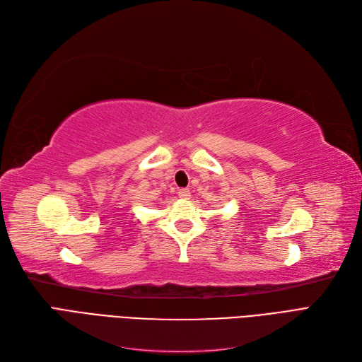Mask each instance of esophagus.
<instances>
[{"mask_svg":"<svg viewBox=\"0 0 362 362\" xmlns=\"http://www.w3.org/2000/svg\"><path fill=\"white\" fill-rule=\"evenodd\" d=\"M178 196H180L181 199H189V197L192 196V193H190L189 189H180V190H178Z\"/></svg>","mask_w":362,"mask_h":362,"instance_id":"esophagus-1","label":"esophagus"}]
</instances>
